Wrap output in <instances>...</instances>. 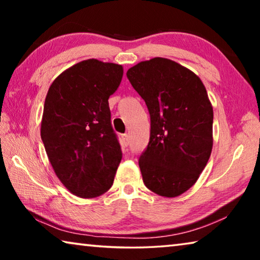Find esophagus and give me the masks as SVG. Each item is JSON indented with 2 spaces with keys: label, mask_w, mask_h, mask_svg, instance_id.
Segmentation results:
<instances>
[{
  "label": "esophagus",
  "mask_w": 260,
  "mask_h": 260,
  "mask_svg": "<svg viewBox=\"0 0 260 260\" xmlns=\"http://www.w3.org/2000/svg\"><path fill=\"white\" fill-rule=\"evenodd\" d=\"M121 144L124 147H127L129 144V135L128 134H124L121 135Z\"/></svg>",
  "instance_id": "obj_1"
}]
</instances>
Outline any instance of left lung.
Here are the masks:
<instances>
[{"label":"left lung","instance_id":"8db88e82","mask_svg":"<svg viewBox=\"0 0 260 260\" xmlns=\"http://www.w3.org/2000/svg\"><path fill=\"white\" fill-rule=\"evenodd\" d=\"M150 113V141L139 159L143 182L162 197L191 188L213 146V109L201 79L174 60L155 57L126 73Z\"/></svg>","mask_w":260,"mask_h":260}]
</instances>
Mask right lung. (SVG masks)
I'll list each match as a JSON object with an SVG mask.
<instances>
[{"label": "right lung", "mask_w": 260, "mask_h": 260, "mask_svg": "<svg viewBox=\"0 0 260 260\" xmlns=\"http://www.w3.org/2000/svg\"><path fill=\"white\" fill-rule=\"evenodd\" d=\"M124 69L87 59L61 72L48 90L41 139L57 178L73 195L93 199L111 188L122 153L109 98Z\"/></svg>", "instance_id": "right-lung-1"}]
</instances>
